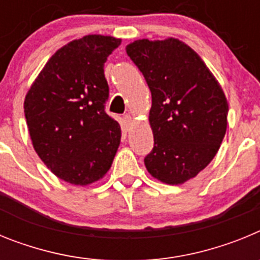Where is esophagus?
<instances>
[{
    "instance_id": "esophagus-1",
    "label": "esophagus",
    "mask_w": 260,
    "mask_h": 260,
    "mask_svg": "<svg viewBox=\"0 0 260 260\" xmlns=\"http://www.w3.org/2000/svg\"><path fill=\"white\" fill-rule=\"evenodd\" d=\"M123 122H125V125H126V126L132 125V122H133V117L130 116V114H125V116H123Z\"/></svg>"
}]
</instances>
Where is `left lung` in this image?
I'll list each match as a JSON object with an SVG mask.
<instances>
[{"label":"left lung","instance_id":"obj_1","mask_svg":"<svg viewBox=\"0 0 260 260\" xmlns=\"http://www.w3.org/2000/svg\"><path fill=\"white\" fill-rule=\"evenodd\" d=\"M127 56L152 95L153 148L147 171L168 185L194 178L217 153L226 133L228 102L198 53L178 39L135 40Z\"/></svg>","mask_w":260,"mask_h":260}]
</instances>
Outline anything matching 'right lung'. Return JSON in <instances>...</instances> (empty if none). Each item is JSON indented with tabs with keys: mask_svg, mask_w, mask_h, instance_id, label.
Wrapping results in <instances>:
<instances>
[{
	"mask_svg": "<svg viewBox=\"0 0 260 260\" xmlns=\"http://www.w3.org/2000/svg\"><path fill=\"white\" fill-rule=\"evenodd\" d=\"M119 44L121 39L103 35L70 41L50 57L24 99L36 153L71 185L103 178L118 150L121 127L104 110V63Z\"/></svg>",
	"mask_w": 260,
	"mask_h": 260,
	"instance_id": "1",
	"label": "right lung"
}]
</instances>
